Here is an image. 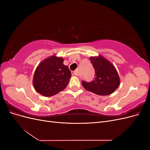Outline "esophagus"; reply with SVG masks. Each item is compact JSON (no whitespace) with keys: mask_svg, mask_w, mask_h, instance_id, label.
I'll return each mask as SVG.
<instances>
[{"mask_svg":"<svg viewBox=\"0 0 150 150\" xmlns=\"http://www.w3.org/2000/svg\"><path fill=\"white\" fill-rule=\"evenodd\" d=\"M72 74H73V75H74V76H79V72H78V71H77V70L72 72Z\"/></svg>","mask_w":150,"mask_h":150,"instance_id":"esophagus-1","label":"esophagus"}]
</instances>
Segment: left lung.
Instances as JSON below:
<instances>
[{"label": "left lung", "instance_id": "1", "mask_svg": "<svg viewBox=\"0 0 150 150\" xmlns=\"http://www.w3.org/2000/svg\"><path fill=\"white\" fill-rule=\"evenodd\" d=\"M90 61L94 68L96 76L90 83L82 82L85 89L100 96L114 93L120 85V78L116 67L101 55L91 57Z\"/></svg>", "mask_w": 150, "mask_h": 150}]
</instances>
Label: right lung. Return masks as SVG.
Instances as JSON below:
<instances>
[{
  "instance_id": "add662e5",
  "label": "right lung",
  "mask_w": 150,
  "mask_h": 150,
  "mask_svg": "<svg viewBox=\"0 0 150 150\" xmlns=\"http://www.w3.org/2000/svg\"><path fill=\"white\" fill-rule=\"evenodd\" d=\"M63 62L62 57L53 55L39 63L34 72L33 81L34 88L38 93L50 97L66 88L71 72Z\"/></svg>"
}]
</instances>
